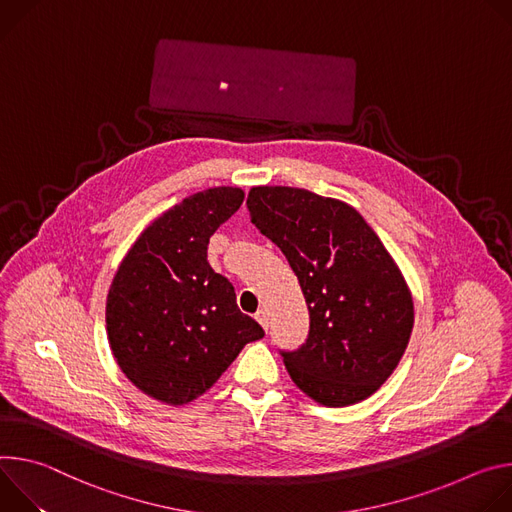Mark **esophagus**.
<instances>
[{"instance_id":"esophagus-1","label":"esophagus","mask_w":512,"mask_h":512,"mask_svg":"<svg viewBox=\"0 0 512 512\" xmlns=\"http://www.w3.org/2000/svg\"><path fill=\"white\" fill-rule=\"evenodd\" d=\"M256 321H258L264 329H268V313H266L264 309H260V311L256 313Z\"/></svg>"}]
</instances>
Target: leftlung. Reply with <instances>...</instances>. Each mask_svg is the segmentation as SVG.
Wrapping results in <instances>:
<instances>
[{"instance_id": "obj_1", "label": "left lung", "mask_w": 512, "mask_h": 512, "mask_svg": "<svg viewBox=\"0 0 512 512\" xmlns=\"http://www.w3.org/2000/svg\"><path fill=\"white\" fill-rule=\"evenodd\" d=\"M252 223L287 256L309 309L307 342L282 352L319 405L348 407L399 366L415 323L413 295L380 238L348 203L299 187H252Z\"/></svg>"}]
</instances>
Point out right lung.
I'll return each instance as SVG.
<instances>
[{"label": "right lung", "mask_w": 512, "mask_h": 512, "mask_svg": "<svg viewBox=\"0 0 512 512\" xmlns=\"http://www.w3.org/2000/svg\"><path fill=\"white\" fill-rule=\"evenodd\" d=\"M240 187L199 191L156 217L118 266L105 327L113 358L150 399L187 405L264 335L207 262L209 238L242 205Z\"/></svg>", "instance_id": "obj_1"}]
</instances>
